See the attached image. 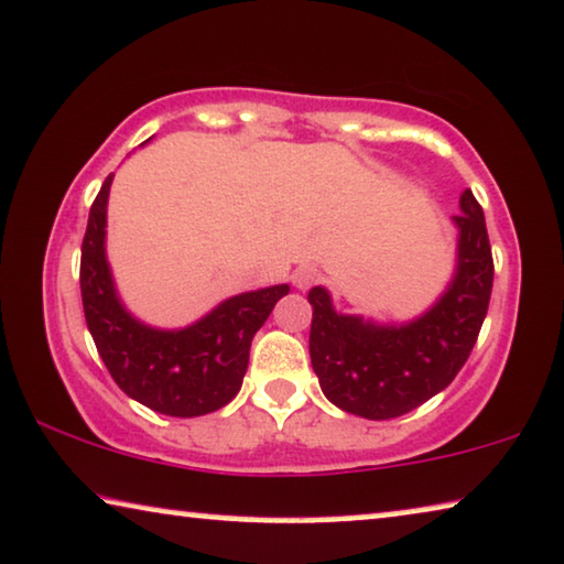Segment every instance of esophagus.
<instances>
[{"label": "esophagus", "mask_w": 564, "mask_h": 564, "mask_svg": "<svg viewBox=\"0 0 564 564\" xmlns=\"http://www.w3.org/2000/svg\"><path fill=\"white\" fill-rule=\"evenodd\" d=\"M317 280H321V272L315 267H297L295 274H292V282H295L297 290H310Z\"/></svg>", "instance_id": "1"}]
</instances>
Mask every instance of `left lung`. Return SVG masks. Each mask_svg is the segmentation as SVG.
I'll use <instances>...</instances> for the list:
<instances>
[{"mask_svg": "<svg viewBox=\"0 0 564 564\" xmlns=\"http://www.w3.org/2000/svg\"><path fill=\"white\" fill-rule=\"evenodd\" d=\"M458 269L427 313L406 325L364 323L333 310L328 290L307 292L313 305L310 361L323 394L343 412L391 420L417 410L451 383L476 346L494 288V257L484 208L460 195Z\"/></svg>", "mask_w": 564, "mask_h": 564, "instance_id": "1", "label": "left lung"}]
</instances>
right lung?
<instances>
[{
    "mask_svg": "<svg viewBox=\"0 0 564 564\" xmlns=\"http://www.w3.org/2000/svg\"><path fill=\"white\" fill-rule=\"evenodd\" d=\"M109 175L96 195L80 247V297L86 325L111 379L127 397L170 417H200L239 394L249 348L290 284L228 297L183 330H158L127 313L106 262Z\"/></svg>",
    "mask_w": 564,
    "mask_h": 564,
    "instance_id": "1",
    "label": "right lung"
}]
</instances>
